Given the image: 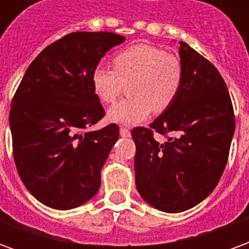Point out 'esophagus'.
<instances>
[{"mask_svg":"<svg viewBox=\"0 0 249 249\" xmlns=\"http://www.w3.org/2000/svg\"><path fill=\"white\" fill-rule=\"evenodd\" d=\"M120 135L123 136V137H129L130 130L128 129V128H125V126H121V128H120Z\"/></svg>","mask_w":249,"mask_h":249,"instance_id":"obj_1","label":"esophagus"}]
</instances>
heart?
Masks as SVG:
<instances>
[{"label":"heart","mask_w":249,"mask_h":249,"mask_svg":"<svg viewBox=\"0 0 249 249\" xmlns=\"http://www.w3.org/2000/svg\"><path fill=\"white\" fill-rule=\"evenodd\" d=\"M183 64L178 56L159 46L139 44L113 57V69L98 64L90 73L94 96L103 104L119 97L128 84L129 97L108 109L109 121L135 125L161 113L173 104L183 84Z\"/></svg>","instance_id":"b5f03b06"}]
</instances>
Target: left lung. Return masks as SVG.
<instances>
[{"mask_svg":"<svg viewBox=\"0 0 249 249\" xmlns=\"http://www.w3.org/2000/svg\"><path fill=\"white\" fill-rule=\"evenodd\" d=\"M183 84L178 97L151 124L132 130L136 187L153 208L178 213L209 196L228 161L235 114L219 71L180 41ZM155 131L171 134L165 143Z\"/></svg>","mask_w":249,"mask_h":249,"instance_id":"8db88e82","label":"left lung"}]
</instances>
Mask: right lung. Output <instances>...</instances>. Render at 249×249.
Wrapping results in <instances>:
<instances>
[{
  "mask_svg": "<svg viewBox=\"0 0 249 249\" xmlns=\"http://www.w3.org/2000/svg\"><path fill=\"white\" fill-rule=\"evenodd\" d=\"M124 41L109 32L66 35L36 57L17 88L9 114L16 167L28 191L51 208H76L100 188L119 126L88 130L105 114L90 73Z\"/></svg>",
  "mask_w": 249,
  "mask_h": 249,
  "instance_id": "right-lung-1",
  "label": "right lung"
}]
</instances>
